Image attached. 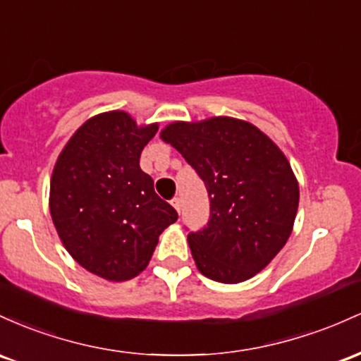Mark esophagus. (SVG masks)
<instances>
[{
	"mask_svg": "<svg viewBox=\"0 0 361 361\" xmlns=\"http://www.w3.org/2000/svg\"><path fill=\"white\" fill-rule=\"evenodd\" d=\"M172 206H173V208H176L177 213H180V200H179V197H173Z\"/></svg>",
	"mask_w": 361,
	"mask_h": 361,
	"instance_id": "34e87169",
	"label": "esophagus"
}]
</instances>
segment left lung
I'll return each instance as SVG.
<instances>
[{
	"mask_svg": "<svg viewBox=\"0 0 361 361\" xmlns=\"http://www.w3.org/2000/svg\"><path fill=\"white\" fill-rule=\"evenodd\" d=\"M160 137L208 189V226L188 235L196 268L226 285L256 276L286 244L297 216L300 191L285 153L254 124L228 116L173 121Z\"/></svg>",
	"mask_w": 361,
	"mask_h": 361,
	"instance_id": "1",
	"label": "left lung"
}]
</instances>
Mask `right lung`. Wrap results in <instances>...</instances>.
<instances>
[{"label": "right lung", "mask_w": 361, "mask_h": 361, "mask_svg": "<svg viewBox=\"0 0 361 361\" xmlns=\"http://www.w3.org/2000/svg\"><path fill=\"white\" fill-rule=\"evenodd\" d=\"M159 124L137 126L131 114L109 111L75 131L56 160L49 209L70 256L107 281L147 269L160 233L177 212L160 200L140 157Z\"/></svg>", "instance_id": "1"}]
</instances>
